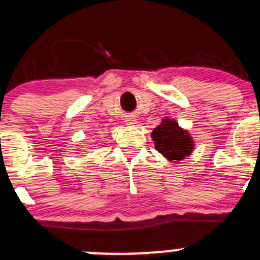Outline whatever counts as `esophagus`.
Listing matches in <instances>:
<instances>
[{"instance_id":"obj_1","label":"esophagus","mask_w":260,"mask_h":260,"mask_svg":"<svg viewBox=\"0 0 260 260\" xmlns=\"http://www.w3.org/2000/svg\"><path fill=\"white\" fill-rule=\"evenodd\" d=\"M125 122H126L127 125H133V124H135V120H134V117L127 116L126 119H125Z\"/></svg>"}]
</instances>
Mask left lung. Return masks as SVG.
<instances>
[{"label":"left lung","instance_id":"8db88e82","mask_svg":"<svg viewBox=\"0 0 260 260\" xmlns=\"http://www.w3.org/2000/svg\"><path fill=\"white\" fill-rule=\"evenodd\" d=\"M155 149L169 160H182L193 149V141L188 133L182 130L176 121L164 119L151 134Z\"/></svg>","mask_w":260,"mask_h":260}]
</instances>
